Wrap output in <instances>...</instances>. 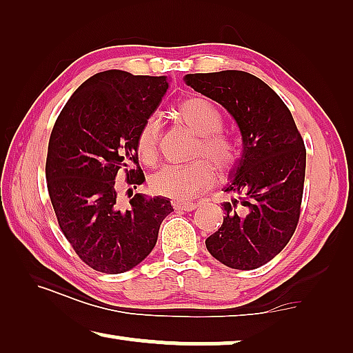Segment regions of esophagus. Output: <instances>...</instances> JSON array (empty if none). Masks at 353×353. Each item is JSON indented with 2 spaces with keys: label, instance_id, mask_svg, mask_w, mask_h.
<instances>
[{
  "label": "esophagus",
  "instance_id": "obj_1",
  "mask_svg": "<svg viewBox=\"0 0 353 353\" xmlns=\"http://www.w3.org/2000/svg\"><path fill=\"white\" fill-rule=\"evenodd\" d=\"M172 205L176 211H194L195 208H197L195 203H181V201H173Z\"/></svg>",
  "mask_w": 353,
  "mask_h": 353
}]
</instances>
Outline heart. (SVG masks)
Instances as JSON below:
<instances>
[{
    "instance_id": "obj_1",
    "label": "heart",
    "mask_w": 353,
    "mask_h": 353,
    "mask_svg": "<svg viewBox=\"0 0 353 353\" xmlns=\"http://www.w3.org/2000/svg\"><path fill=\"white\" fill-rule=\"evenodd\" d=\"M175 112L188 128L199 136L192 158H203L189 165H164L152 173L148 180L154 195L176 201H186L211 188L216 181V171L228 175L238 164L241 147L236 139L225 132L223 117L219 109L205 97L192 95L178 103ZM163 122L152 114L143 120L136 137V150L142 163L153 164L158 159ZM210 163H208L207 161ZM215 167L212 168V165Z\"/></svg>"
}]
</instances>
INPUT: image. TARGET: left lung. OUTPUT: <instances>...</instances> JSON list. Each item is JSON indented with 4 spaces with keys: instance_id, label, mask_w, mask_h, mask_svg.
I'll list each match as a JSON object with an SVG mask.
<instances>
[{
    "instance_id": "8db88e82",
    "label": "left lung",
    "mask_w": 353,
    "mask_h": 353,
    "mask_svg": "<svg viewBox=\"0 0 353 353\" xmlns=\"http://www.w3.org/2000/svg\"><path fill=\"white\" fill-rule=\"evenodd\" d=\"M184 83L227 109L244 152L231 172L223 222L206 239L208 252L231 269L269 263L297 228L307 150L292 114L275 92L241 70L190 73Z\"/></svg>"
}]
</instances>
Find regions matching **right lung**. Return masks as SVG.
<instances>
[{"label":"right lung","mask_w":353,"mask_h":353,"mask_svg":"<svg viewBox=\"0 0 353 353\" xmlns=\"http://www.w3.org/2000/svg\"><path fill=\"white\" fill-rule=\"evenodd\" d=\"M167 77L106 70L84 81L65 103L51 131L46 186L59 228L81 261L97 272L122 274L143 261L158 241L169 199H145L128 189L130 208L117 197L145 176L136 137L169 88Z\"/></svg>","instance_id":"add662e5"}]
</instances>
